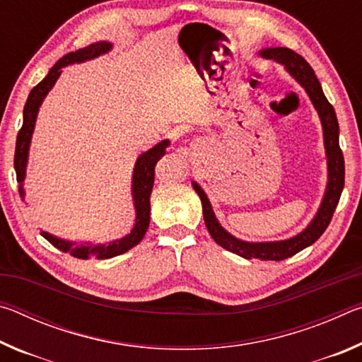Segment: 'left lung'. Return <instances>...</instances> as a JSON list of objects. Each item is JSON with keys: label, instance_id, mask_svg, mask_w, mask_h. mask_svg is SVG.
Returning a JSON list of instances; mask_svg holds the SVG:
<instances>
[{"label": "left lung", "instance_id": "left-lung-1", "mask_svg": "<svg viewBox=\"0 0 362 362\" xmlns=\"http://www.w3.org/2000/svg\"><path fill=\"white\" fill-rule=\"evenodd\" d=\"M259 54L262 57L284 65L286 70L293 76V79L306 90V94H308L311 102H313L317 115H320L324 134V148H326L327 156V187L320 209H317L316 216L311 220L310 225L302 233L289 238V240L272 243H247L230 235L216 218L211 201L207 199L204 189L196 182H193V188L201 198V203H203V216L207 231H209V235L214 238V241L218 246L230 250L233 254L241 255L244 259L279 262L287 259V257L296 255L305 247L311 246L326 231L330 220H332L335 207L339 204L343 185H345V159H343V153L339 144V121H337L335 110L326 99V95H324L321 84L317 81L310 64L302 56H298L297 52H293L292 49L287 47L262 49Z\"/></svg>", "mask_w": 362, "mask_h": 362}]
</instances>
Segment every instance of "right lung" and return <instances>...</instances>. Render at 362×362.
Masks as SVG:
<instances>
[{
    "label": "right lung",
    "instance_id": "add662e5",
    "mask_svg": "<svg viewBox=\"0 0 362 362\" xmlns=\"http://www.w3.org/2000/svg\"><path fill=\"white\" fill-rule=\"evenodd\" d=\"M112 42L108 41H99L93 42L88 47L78 49L75 52H69L64 56L59 62L49 70L47 76L38 83L35 88L30 90L28 99L25 107H23V124L21 127L19 134H17L16 140V153H14V169L17 175V182H19V194L22 199H25V192H23V180H25V169L28 161V150L30 142H32V134L35 129V121L38 116V110L41 107L42 100L47 95L49 90L62 73V69L66 65L79 64L84 60H90L102 56V54L108 52L112 49ZM169 146V140H163L158 145L153 146L148 151L142 153L137 158L136 166H134L132 174V199L134 207H136V223L131 230L129 235H126L121 240L112 241L108 244H76L71 241L60 240L57 236H52L51 233L41 231V236L57 247L62 252H70L76 259H89L90 255L97 257V259H112V257L121 255L132 249L134 246L144 240L146 230L150 225V194L153 189V183H155V166L156 163L166 155V148Z\"/></svg>",
    "mask_w": 362,
    "mask_h": 362
}]
</instances>
